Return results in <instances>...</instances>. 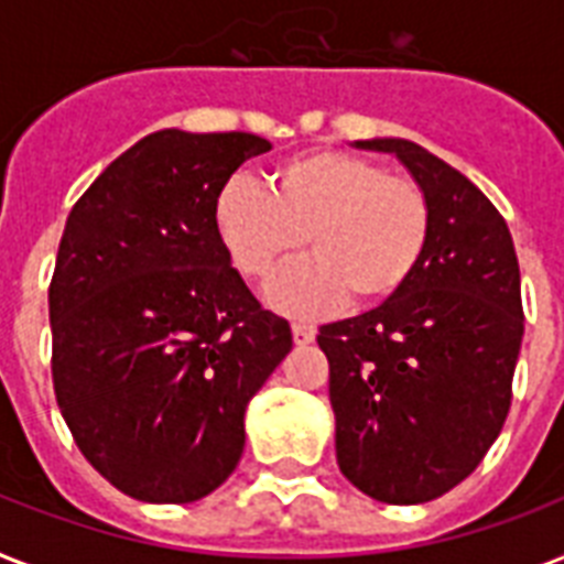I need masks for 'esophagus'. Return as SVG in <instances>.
I'll return each mask as SVG.
<instances>
[{"label": "esophagus", "instance_id": "obj_1", "mask_svg": "<svg viewBox=\"0 0 564 564\" xmlns=\"http://www.w3.org/2000/svg\"><path fill=\"white\" fill-rule=\"evenodd\" d=\"M292 338H295V345H310L315 341V327L313 324H292Z\"/></svg>", "mask_w": 564, "mask_h": 564}]
</instances>
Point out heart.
Here are the masks:
<instances>
[{
	"instance_id": "heart-1",
	"label": "heart",
	"mask_w": 564,
	"mask_h": 564,
	"mask_svg": "<svg viewBox=\"0 0 564 564\" xmlns=\"http://www.w3.org/2000/svg\"><path fill=\"white\" fill-rule=\"evenodd\" d=\"M214 223L249 281H267L306 240L313 258L274 278L267 295L283 313L318 315L347 295L377 304L400 292L429 246L432 205L420 182L368 155L313 150L274 164L267 191L228 178Z\"/></svg>"
}]
</instances>
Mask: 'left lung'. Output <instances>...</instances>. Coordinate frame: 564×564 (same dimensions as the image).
<instances>
[{
    "mask_svg": "<svg viewBox=\"0 0 564 564\" xmlns=\"http://www.w3.org/2000/svg\"><path fill=\"white\" fill-rule=\"evenodd\" d=\"M393 153L432 205L429 246L386 304L324 324L338 469L386 505H423L475 473L505 429L524 336L510 228L478 187L405 139Z\"/></svg>",
    "mask_w": 564,
    "mask_h": 564,
    "instance_id": "obj_1",
    "label": "left lung"
}]
</instances>
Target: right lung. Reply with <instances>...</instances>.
Masks as SVG:
<instances>
[{
    "label": "right lung",
    "mask_w": 564,
    "mask_h": 564,
    "mask_svg": "<svg viewBox=\"0 0 564 564\" xmlns=\"http://www.w3.org/2000/svg\"><path fill=\"white\" fill-rule=\"evenodd\" d=\"M251 132H150L75 203L48 286L52 379L77 448L116 489L191 505L246 446L242 416L292 350L231 267L214 199Z\"/></svg>",
    "instance_id": "right-lung-1"
}]
</instances>
